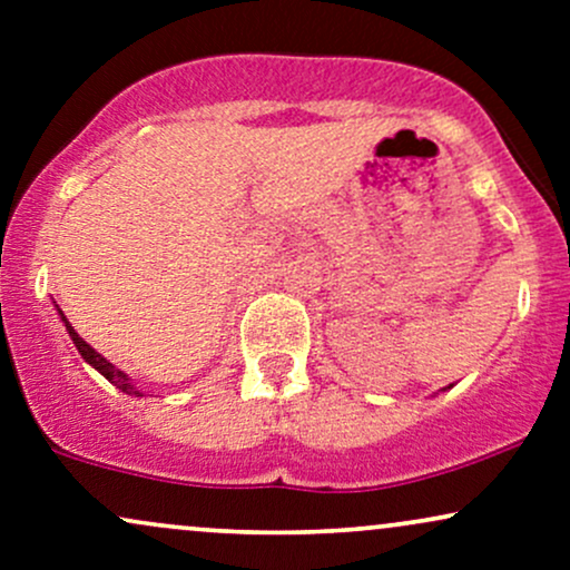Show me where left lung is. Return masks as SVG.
<instances>
[{"label":"left lung","mask_w":570,"mask_h":570,"mask_svg":"<svg viewBox=\"0 0 570 570\" xmlns=\"http://www.w3.org/2000/svg\"><path fill=\"white\" fill-rule=\"evenodd\" d=\"M448 389H450V385H448ZM442 391H444V389H442Z\"/></svg>","instance_id":"8db88e82"}]
</instances>
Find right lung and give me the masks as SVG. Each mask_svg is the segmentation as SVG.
<instances>
[{
  "mask_svg": "<svg viewBox=\"0 0 570 570\" xmlns=\"http://www.w3.org/2000/svg\"><path fill=\"white\" fill-rule=\"evenodd\" d=\"M56 307H58V305H56ZM58 316H61L63 326H67V332H69L71 343L77 345V351H80V356L85 358V362L90 364V367L101 372V375L107 377V381L112 383V385H117V389H120L122 394H128V396H144V391H141V389H136V383L130 381V377L126 375V372H122V370H117L115 364L109 362V358H104L101 353H98V351L94 348V345H88V343H85V340H82L80 335H77V330H75V326L69 324V318L63 316V311H61V307H58Z\"/></svg>",
  "mask_w": 570,
  "mask_h": 570,
  "instance_id": "right-lung-1",
  "label": "right lung"
}]
</instances>
